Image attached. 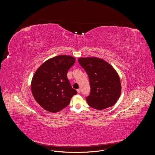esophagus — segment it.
I'll use <instances>...</instances> for the list:
<instances>
[{"instance_id":"esophagus-1","label":"esophagus","mask_w":155,"mask_h":155,"mask_svg":"<svg viewBox=\"0 0 155 155\" xmlns=\"http://www.w3.org/2000/svg\"><path fill=\"white\" fill-rule=\"evenodd\" d=\"M77 91L78 94H80V92H81V91H80V89H78L77 90Z\"/></svg>"}]
</instances>
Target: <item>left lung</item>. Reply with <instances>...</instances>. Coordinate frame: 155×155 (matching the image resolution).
<instances>
[{
    "label": "left lung",
    "mask_w": 155,
    "mask_h": 155,
    "mask_svg": "<svg viewBox=\"0 0 155 155\" xmlns=\"http://www.w3.org/2000/svg\"><path fill=\"white\" fill-rule=\"evenodd\" d=\"M78 61L87 73L91 93L86 97L89 105L98 110L113 106L121 92L120 79L116 70L103 59L80 58Z\"/></svg>",
    "instance_id": "left-lung-1"
}]
</instances>
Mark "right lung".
<instances>
[{"instance_id":"obj_1","label":"right lung","mask_w":155,"mask_h":155,"mask_svg":"<svg viewBox=\"0 0 155 155\" xmlns=\"http://www.w3.org/2000/svg\"><path fill=\"white\" fill-rule=\"evenodd\" d=\"M75 62L74 57L59 55L47 60L35 71L31 81V92L45 110L57 113L63 110L77 94L67 76Z\"/></svg>"}]
</instances>
